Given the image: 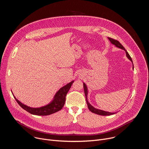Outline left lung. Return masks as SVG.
I'll list each match as a JSON object with an SVG mask.
<instances>
[{"mask_svg": "<svg viewBox=\"0 0 149 149\" xmlns=\"http://www.w3.org/2000/svg\"><path fill=\"white\" fill-rule=\"evenodd\" d=\"M108 39H109V40L111 42V43L112 45H115L116 47H118L119 49H121L125 50V52L126 53V56L127 57V58L129 60H130L132 62L131 58L130 57L128 53L127 52V50L123 47V45H122L118 41H117V40H114L113 38H111L110 37H108ZM132 65H133V63H132ZM132 69L134 70V65H132ZM83 86H84V93H85V96H86L87 104V106H88V107L89 110L91 112H93L94 113H96L97 115H102V116H109V115H113V114L116 113V112H107V111H103V110H101V109H97V108H96V107H94V106H93L88 101V99H87V95H88L87 86H86V84L84 83H83Z\"/></svg>", "mask_w": 149, "mask_h": 149, "instance_id": "left-lung-1", "label": "left lung"}]
</instances>
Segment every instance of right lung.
Here are the masks:
<instances>
[{
  "label": "right lung",
  "instance_id": "1",
  "mask_svg": "<svg viewBox=\"0 0 149 149\" xmlns=\"http://www.w3.org/2000/svg\"><path fill=\"white\" fill-rule=\"evenodd\" d=\"M74 82V80H72L70 83H68L65 86L61 87L56 93L52 100L48 104L38 107H30L27 105H25L21 103L19 100H18L14 96L13 93L12 94L13 97L15 99L16 101L17 102V103L22 109L30 113L31 114L40 116L49 115L55 112H57L62 109V108L63 107L65 102V97L66 96V94L68 92Z\"/></svg>",
  "mask_w": 149,
  "mask_h": 149
}]
</instances>
